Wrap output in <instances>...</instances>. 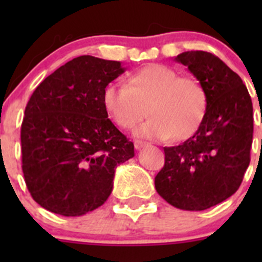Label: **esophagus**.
Instances as JSON below:
<instances>
[{
	"instance_id": "obj_1",
	"label": "esophagus",
	"mask_w": 262,
	"mask_h": 262,
	"mask_svg": "<svg viewBox=\"0 0 262 262\" xmlns=\"http://www.w3.org/2000/svg\"><path fill=\"white\" fill-rule=\"evenodd\" d=\"M146 142L143 141H134V147H136V149H141V148L146 146Z\"/></svg>"
}]
</instances>
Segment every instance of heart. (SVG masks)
Returning a JSON list of instances; mask_svg holds the SVG:
<instances>
[{
  "label": "heart",
  "instance_id": "b5f03b06",
  "mask_svg": "<svg viewBox=\"0 0 262 262\" xmlns=\"http://www.w3.org/2000/svg\"><path fill=\"white\" fill-rule=\"evenodd\" d=\"M102 106L119 128L130 129L144 116L150 118L136 130L137 137L167 141L190 138L204 120L208 95L195 77H180L165 64H148L126 77V83L112 82L102 91Z\"/></svg>",
  "mask_w": 262,
  "mask_h": 262
}]
</instances>
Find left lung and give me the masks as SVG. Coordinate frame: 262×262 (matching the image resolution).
<instances>
[{
	"instance_id": "left-lung-1",
	"label": "left lung",
	"mask_w": 262,
	"mask_h": 262,
	"mask_svg": "<svg viewBox=\"0 0 262 262\" xmlns=\"http://www.w3.org/2000/svg\"><path fill=\"white\" fill-rule=\"evenodd\" d=\"M204 86L208 107L196 133L165 147V166L155 178L158 194L182 210H205L238 190L250 165L252 101L241 77L203 50L175 58Z\"/></svg>"
}]
</instances>
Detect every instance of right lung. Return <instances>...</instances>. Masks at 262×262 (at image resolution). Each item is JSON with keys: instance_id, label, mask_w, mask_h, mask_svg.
Instances as JSON below:
<instances>
[{"instance_id": "right-lung-1", "label": "right lung", "mask_w": 262, "mask_h": 262, "mask_svg": "<svg viewBox=\"0 0 262 262\" xmlns=\"http://www.w3.org/2000/svg\"><path fill=\"white\" fill-rule=\"evenodd\" d=\"M125 68L92 55L73 58L31 95L21 124L23 172L33 199L64 216L101 207L115 168L134 144L107 119L101 96Z\"/></svg>"}]
</instances>
